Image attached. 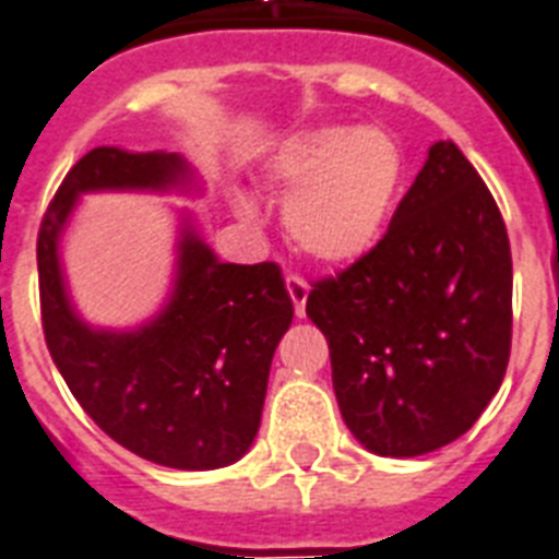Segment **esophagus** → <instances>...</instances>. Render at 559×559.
<instances>
[{
    "mask_svg": "<svg viewBox=\"0 0 559 559\" xmlns=\"http://www.w3.org/2000/svg\"><path fill=\"white\" fill-rule=\"evenodd\" d=\"M287 293L293 298V305H296V316L301 319L305 316L307 296H310V284L301 275H287Z\"/></svg>",
    "mask_w": 559,
    "mask_h": 559,
    "instance_id": "1",
    "label": "esophagus"
}]
</instances>
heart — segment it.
Segmentation results:
<instances>
[{
    "mask_svg": "<svg viewBox=\"0 0 559 559\" xmlns=\"http://www.w3.org/2000/svg\"><path fill=\"white\" fill-rule=\"evenodd\" d=\"M272 186L287 193L284 226L293 243L324 263L357 261L380 240L403 182V151L380 127H322L281 144ZM240 217H258L249 197Z\"/></svg>",
    "mask_w": 559,
    "mask_h": 559,
    "instance_id": "heart-1",
    "label": "heart"
}]
</instances>
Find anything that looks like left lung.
<instances>
[{
    "mask_svg": "<svg viewBox=\"0 0 559 559\" xmlns=\"http://www.w3.org/2000/svg\"><path fill=\"white\" fill-rule=\"evenodd\" d=\"M511 289L493 197L455 144L435 142L380 243L307 296L368 452L415 459L476 424L511 357Z\"/></svg>",
    "mask_w": 559,
    "mask_h": 559,
    "instance_id": "obj_1",
    "label": "left lung"
}]
</instances>
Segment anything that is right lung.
I'll use <instances>...</instances> for the list:
<instances>
[{
    "mask_svg": "<svg viewBox=\"0 0 559 559\" xmlns=\"http://www.w3.org/2000/svg\"><path fill=\"white\" fill-rule=\"evenodd\" d=\"M95 191H200L179 153L95 147L66 174L37 237L43 333L57 371L104 432L174 469L243 459L261 426L272 354L293 322L278 263H223L182 214L168 301L130 331L95 328L74 310L60 240Z\"/></svg>",
    "mask_w": 559,
    "mask_h": 559,
    "instance_id": "add662e5",
    "label": "right lung"
}]
</instances>
